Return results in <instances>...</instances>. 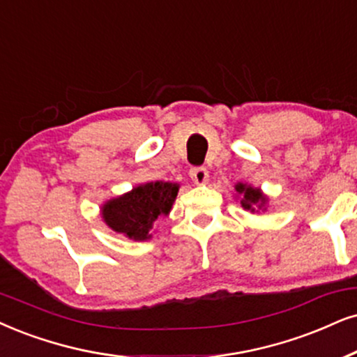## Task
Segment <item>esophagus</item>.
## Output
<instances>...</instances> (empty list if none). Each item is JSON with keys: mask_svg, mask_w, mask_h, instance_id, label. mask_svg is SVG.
Instances as JSON below:
<instances>
[{"mask_svg": "<svg viewBox=\"0 0 357 357\" xmlns=\"http://www.w3.org/2000/svg\"><path fill=\"white\" fill-rule=\"evenodd\" d=\"M189 176L196 184H206L209 181V171L206 168H192L189 171Z\"/></svg>", "mask_w": 357, "mask_h": 357, "instance_id": "esophagus-1", "label": "esophagus"}]
</instances>
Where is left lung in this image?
I'll return each instance as SVG.
<instances>
[{
    "label": "left lung",
    "mask_w": 357,
    "mask_h": 357,
    "mask_svg": "<svg viewBox=\"0 0 357 357\" xmlns=\"http://www.w3.org/2000/svg\"><path fill=\"white\" fill-rule=\"evenodd\" d=\"M236 192V197H238L241 206L245 211H250L252 214H259V212L267 211L268 196L264 194L260 188H254L252 184L247 183H237Z\"/></svg>",
    "instance_id": "1"
}]
</instances>
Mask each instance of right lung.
Returning <instances> with one entry per match:
<instances>
[{"label": "right lung", "mask_w": 357, "mask_h": 357, "mask_svg": "<svg viewBox=\"0 0 357 357\" xmlns=\"http://www.w3.org/2000/svg\"><path fill=\"white\" fill-rule=\"evenodd\" d=\"M178 191V183L151 181L138 184L132 191L103 202L100 215L108 229L130 241H150L153 224L160 215L169 214Z\"/></svg>", "instance_id": "obj_1"}]
</instances>
